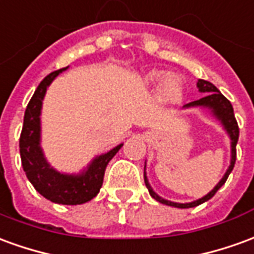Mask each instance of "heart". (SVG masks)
<instances>
[{"mask_svg":"<svg viewBox=\"0 0 254 254\" xmlns=\"http://www.w3.org/2000/svg\"><path fill=\"white\" fill-rule=\"evenodd\" d=\"M148 79L152 81V82H159L165 79V72L162 71H152L148 74ZM183 95V85L182 82L177 79V78H170V79H166L164 84H162V96L166 99V100H177L180 99Z\"/></svg>","mask_w":254,"mask_h":254,"instance_id":"heart-1","label":"heart"}]
</instances>
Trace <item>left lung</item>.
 <instances>
[{
  "instance_id": "left-lung-1",
  "label": "left lung",
  "mask_w": 254,
  "mask_h": 254,
  "mask_svg": "<svg viewBox=\"0 0 254 254\" xmlns=\"http://www.w3.org/2000/svg\"><path fill=\"white\" fill-rule=\"evenodd\" d=\"M198 88L201 92L203 93H206L205 96L199 99V100H195V102L189 103L186 107H190V106H203V107H207V109H210L213 111V114L219 118L220 121L223 122V125L227 129V132L230 133V137H231V147H232V157H231V165H230V168L226 172V175L224 177L220 180V183L214 187L206 196H203L201 199H198V201L191 202V203H176V202H170L166 201L164 198H161V196H158L152 189L150 187V184L147 182V177H145L144 173V183L145 186H147V189H148V192L151 195L154 199H157L158 202H161V203H165V205H169V206H175V207H182V209H187V207H194L198 206V205H201L203 202L209 201L212 196H213L219 189L227 182V179L230 176V173H231V170L234 169V165H235V161H237V143H238V137H239V127H238V122L235 120V115H234V109H232V104L231 102L227 99L224 95H221V92H220L216 86H214L212 82H209V81H205V79H199L198 81Z\"/></svg>"
}]
</instances>
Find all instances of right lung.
<instances>
[{
    "mask_svg": "<svg viewBox=\"0 0 254 254\" xmlns=\"http://www.w3.org/2000/svg\"><path fill=\"white\" fill-rule=\"evenodd\" d=\"M65 70H56L44 78L28 102L19 140L23 170L34 189L47 199L62 205H81L93 199L103 184L104 172L122 144L96 158L89 169L79 176H67L49 168L40 148V113L47 88Z\"/></svg>",
    "mask_w": 254,
    "mask_h": 254,
    "instance_id": "obj_1",
    "label": "right lung"
}]
</instances>
